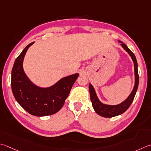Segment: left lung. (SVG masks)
<instances>
[{
	"label": "left lung",
	"mask_w": 151,
	"mask_h": 151,
	"mask_svg": "<svg viewBox=\"0 0 151 151\" xmlns=\"http://www.w3.org/2000/svg\"><path fill=\"white\" fill-rule=\"evenodd\" d=\"M120 42H121V41H120ZM121 46H122L123 47V48L128 53L129 55L132 57L133 61H134L135 78V86L131 94L124 101L117 105H108L103 104L102 103L100 102V101L98 99V98H97V97L96 96V91L93 87L91 84H89L90 99L91 103H92L93 107L97 114L103 117L111 118L118 116V115H120L124 113L127 109L129 107V106L131 105L132 103L134 101V97L135 96V93H136V91L138 88L139 75L137 70V62L136 60V58H135V56L134 53L128 48V46H127L124 43L121 42Z\"/></svg>",
	"instance_id": "1"
}]
</instances>
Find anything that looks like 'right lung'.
Returning <instances> with one entry per match:
<instances>
[{"mask_svg": "<svg viewBox=\"0 0 151 151\" xmlns=\"http://www.w3.org/2000/svg\"><path fill=\"white\" fill-rule=\"evenodd\" d=\"M33 43L28 44L14 62L12 70V90L16 101L29 114L37 116H48L56 113L63 107L78 74L61 78L50 88H42L34 85L23 69L27 50Z\"/></svg>", "mask_w": 151, "mask_h": 151, "instance_id": "obj_1", "label": "right lung"}]
</instances>
